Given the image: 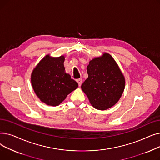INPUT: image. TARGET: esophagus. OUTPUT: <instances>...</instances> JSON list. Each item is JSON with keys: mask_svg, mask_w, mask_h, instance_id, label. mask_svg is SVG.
<instances>
[{"mask_svg": "<svg viewBox=\"0 0 160 160\" xmlns=\"http://www.w3.org/2000/svg\"><path fill=\"white\" fill-rule=\"evenodd\" d=\"M77 82H78L79 86H80L82 85V79H77Z\"/></svg>", "mask_w": 160, "mask_h": 160, "instance_id": "obj_1", "label": "esophagus"}]
</instances>
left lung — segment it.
I'll return each mask as SVG.
<instances>
[{"mask_svg":"<svg viewBox=\"0 0 160 160\" xmlns=\"http://www.w3.org/2000/svg\"><path fill=\"white\" fill-rule=\"evenodd\" d=\"M87 72L88 78L81 88L92 106L106 110L119 101L124 89L125 78L110 54L104 53L91 60Z\"/></svg>","mask_w":160,"mask_h":160,"instance_id":"left-lung-1","label":"left lung"}]
</instances>
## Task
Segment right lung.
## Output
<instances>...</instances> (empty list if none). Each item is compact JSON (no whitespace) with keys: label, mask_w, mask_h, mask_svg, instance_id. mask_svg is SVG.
<instances>
[{"label":"right lung","mask_w":160,"mask_h":160,"mask_svg":"<svg viewBox=\"0 0 160 160\" xmlns=\"http://www.w3.org/2000/svg\"><path fill=\"white\" fill-rule=\"evenodd\" d=\"M64 61V56L46 55L32 72L33 91L41 101L48 106H58L78 87V83L65 72Z\"/></svg>","instance_id":"add662e5"}]
</instances>
